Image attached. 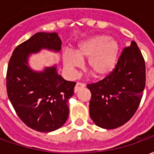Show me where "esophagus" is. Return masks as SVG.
Returning a JSON list of instances; mask_svg holds the SVG:
<instances>
[{
    "mask_svg": "<svg viewBox=\"0 0 154 154\" xmlns=\"http://www.w3.org/2000/svg\"><path fill=\"white\" fill-rule=\"evenodd\" d=\"M84 87H85V85H84V84L81 83V82H77V83L76 84L75 87H74V92H75V93H77L78 91L81 90L82 88H83Z\"/></svg>",
    "mask_w": 154,
    "mask_h": 154,
    "instance_id": "1",
    "label": "esophagus"
}]
</instances>
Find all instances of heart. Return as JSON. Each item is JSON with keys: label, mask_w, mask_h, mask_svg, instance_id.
<instances>
[{"label": "heart", "mask_w": 154, "mask_h": 154, "mask_svg": "<svg viewBox=\"0 0 154 154\" xmlns=\"http://www.w3.org/2000/svg\"><path fill=\"white\" fill-rule=\"evenodd\" d=\"M119 44L108 35H100L81 41L75 53L65 51L63 63L70 73L80 68L82 61L87 59V67L97 79H104L112 73L119 59Z\"/></svg>", "instance_id": "heart-1"}]
</instances>
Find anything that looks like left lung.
I'll return each mask as SVG.
<instances>
[{"label":"left lung","mask_w":154,"mask_h":154,"mask_svg":"<svg viewBox=\"0 0 154 154\" xmlns=\"http://www.w3.org/2000/svg\"><path fill=\"white\" fill-rule=\"evenodd\" d=\"M145 63L134 41L125 48L115 70L103 80L88 84L91 93L89 111L102 129H116L132 118L145 87Z\"/></svg>","instance_id":"obj_1"}]
</instances>
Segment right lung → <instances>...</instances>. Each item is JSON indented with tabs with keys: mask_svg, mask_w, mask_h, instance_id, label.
I'll return each mask as SVG.
<instances>
[{
	"mask_svg": "<svg viewBox=\"0 0 154 154\" xmlns=\"http://www.w3.org/2000/svg\"><path fill=\"white\" fill-rule=\"evenodd\" d=\"M61 41L56 32H38L15 48L9 61L6 89L15 112L26 125L38 132H52L67 121L68 101L76 82L63 79L57 66L35 71L29 66L31 54L42 49L59 53Z\"/></svg>",
	"mask_w": 154,
	"mask_h": 154,
	"instance_id": "1",
	"label": "right lung"
}]
</instances>
